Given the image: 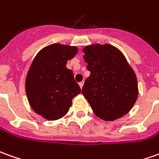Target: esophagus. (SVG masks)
<instances>
[{
  "label": "esophagus",
  "mask_w": 159,
  "mask_h": 159,
  "mask_svg": "<svg viewBox=\"0 0 159 159\" xmlns=\"http://www.w3.org/2000/svg\"><path fill=\"white\" fill-rule=\"evenodd\" d=\"M84 81H82V82H80V83H79V86H80V88H81V89L83 88V86H84Z\"/></svg>",
  "instance_id": "esophagus-1"
}]
</instances>
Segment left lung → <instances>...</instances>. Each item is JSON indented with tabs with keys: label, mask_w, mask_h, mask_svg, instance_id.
<instances>
[{
	"label": "left lung",
	"mask_w": 159,
	"mask_h": 159,
	"mask_svg": "<svg viewBox=\"0 0 159 159\" xmlns=\"http://www.w3.org/2000/svg\"><path fill=\"white\" fill-rule=\"evenodd\" d=\"M83 51L90 75L85 80L82 93L94 113L105 121L125 116L139 95L137 77L125 56L110 44H94Z\"/></svg>",
	"instance_id": "left-lung-1"
}]
</instances>
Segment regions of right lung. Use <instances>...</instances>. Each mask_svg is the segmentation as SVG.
Segmentation results:
<instances>
[{
    "label": "right lung",
    "mask_w": 159,
    "mask_h": 159,
    "mask_svg": "<svg viewBox=\"0 0 159 159\" xmlns=\"http://www.w3.org/2000/svg\"><path fill=\"white\" fill-rule=\"evenodd\" d=\"M77 48L55 43L43 48L34 57L26 78V94L34 112L48 119L65 116L72 99L81 93L73 72L66 68Z\"/></svg>",
    "instance_id": "1"
}]
</instances>
